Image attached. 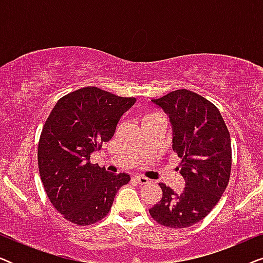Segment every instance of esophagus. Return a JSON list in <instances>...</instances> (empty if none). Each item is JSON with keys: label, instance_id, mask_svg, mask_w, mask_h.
Here are the masks:
<instances>
[{"label": "esophagus", "instance_id": "34e87169", "mask_svg": "<svg viewBox=\"0 0 263 263\" xmlns=\"http://www.w3.org/2000/svg\"><path fill=\"white\" fill-rule=\"evenodd\" d=\"M134 181L136 183H139V184H147V183H149L151 181L147 177H145V176H140V175H135L134 177Z\"/></svg>", "mask_w": 263, "mask_h": 263}]
</instances>
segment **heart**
Returning a JSON list of instances; mask_svg holds the SVG:
<instances>
[{
    "label": "heart",
    "instance_id": "1",
    "mask_svg": "<svg viewBox=\"0 0 263 263\" xmlns=\"http://www.w3.org/2000/svg\"><path fill=\"white\" fill-rule=\"evenodd\" d=\"M156 115H157V114H151V115H147L146 117H149V116H156Z\"/></svg>",
    "mask_w": 263,
    "mask_h": 263
}]
</instances>
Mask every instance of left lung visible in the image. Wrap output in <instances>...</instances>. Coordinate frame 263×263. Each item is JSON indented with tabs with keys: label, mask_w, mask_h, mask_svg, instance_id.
<instances>
[{
	"label": "left lung",
	"mask_w": 263,
	"mask_h": 263,
	"mask_svg": "<svg viewBox=\"0 0 263 263\" xmlns=\"http://www.w3.org/2000/svg\"><path fill=\"white\" fill-rule=\"evenodd\" d=\"M152 102L170 117L175 153L181 158L185 188L181 194L159 183L163 196L149 210L158 224L189 228L215 207L228 186L232 165L231 138L220 111L210 100L181 88Z\"/></svg>",
	"instance_id": "1"
}]
</instances>
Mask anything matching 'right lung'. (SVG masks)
<instances>
[{"mask_svg": "<svg viewBox=\"0 0 263 263\" xmlns=\"http://www.w3.org/2000/svg\"><path fill=\"white\" fill-rule=\"evenodd\" d=\"M135 100L87 86L60 98L46 118L38 142L39 175L50 202L66 220L79 226L102 220L117 190L130 181L127 174L92 164L89 157L111 140Z\"/></svg>", "mask_w": 263, "mask_h": 263, "instance_id": "obj_1", "label": "right lung"}]
</instances>
